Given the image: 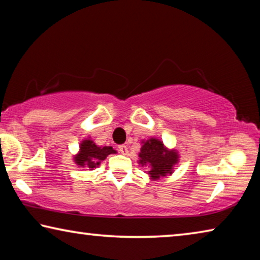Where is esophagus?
Here are the masks:
<instances>
[{"label":"esophagus","instance_id":"34e87169","mask_svg":"<svg viewBox=\"0 0 260 260\" xmlns=\"http://www.w3.org/2000/svg\"><path fill=\"white\" fill-rule=\"evenodd\" d=\"M118 149H119V151L122 153V155H127V152H128V148H127L126 144H120V146L118 147Z\"/></svg>","mask_w":260,"mask_h":260}]
</instances>
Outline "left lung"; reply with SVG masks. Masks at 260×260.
I'll return each instance as SVG.
<instances>
[{
    "label": "left lung",
    "instance_id": "left-lung-1",
    "mask_svg": "<svg viewBox=\"0 0 260 260\" xmlns=\"http://www.w3.org/2000/svg\"><path fill=\"white\" fill-rule=\"evenodd\" d=\"M139 157L141 165L150 167L148 174L155 180L172 173L173 165L178 162V153L174 150H167L161 141L157 139H150L144 142Z\"/></svg>",
    "mask_w": 260,
    "mask_h": 260
}]
</instances>
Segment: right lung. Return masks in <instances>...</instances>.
Instances as JSON below:
<instances>
[{"mask_svg": "<svg viewBox=\"0 0 260 260\" xmlns=\"http://www.w3.org/2000/svg\"><path fill=\"white\" fill-rule=\"evenodd\" d=\"M110 153H116L112 147H98L91 140H85L80 144V152L74 157V161L80 167H88L89 170H93Z\"/></svg>", "mask_w": 260, "mask_h": 260, "instance_id": "add662e5", "label": "right lung"}]
</instances>
